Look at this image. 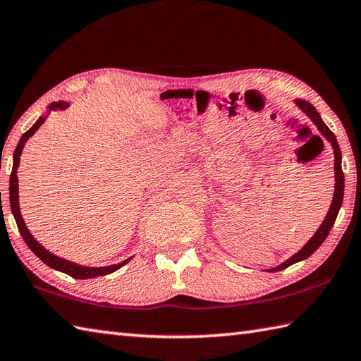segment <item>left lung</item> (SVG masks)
I'll use <instances>...</instances> for the list:
<instances>
[{"label": "left lung", "instance_id": "8db88e82", "mask_svg": "<svg viewBox=\"0 0 361 361\" xmlns=\"http://www.w3.org/2000/svg\"><path fill=\"white\" fill-rule=\"evenodd\" d=\"M296 105L298 109L301 110L305 116H307L313 124H315V127L318 128L319 135L324 137V140L331 144V147L334 150V172H335V186H334V198H332V203L331 206H329V211L326 214V217L323 220V224L319 225V228L315 231V234H313L310 239L305 242L304 247L299 250L298 252H295L293 256L288 257L287 260H283L282 264H279L278 267L274 268H268L267 271L270 273H274V271H281L283 270V268H287L290 265H293L296 262H301V260L310 257L313 252H315L319 247L321 243H323L326 240V237L329 235V233H331V229L335 224L336 220V216H338L340 212V208L343 204V195H344V173H343V169H341V150H340V145H338V141H336L335 135L331 132V128H329L326 124L323 118H321V114L317 111L315 106H313L312 104L309 102H304V101H296ZM319 137V136H318ZM319 141L323 142V140L319 137Z\"/></svg>", "mask_w": 361, "mask_h": 361}]
</instances>
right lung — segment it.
I'll return each instance as SVG.
<instances>
[{
    "instance_id": "1",
    "label": "right lung",
    "mask_w": 361,
    "mask_h": 361,
    "mask_svg": "<svg viewBox=\"0 0 361 361\" xmlns=\"http://www.w3.org/2000/svg\"><path fill=\"white\" fill-rule=\"evenodd\" d=\"M71 106V102H66V101H59V102H52L48 105V110H46L44 114H42L40 118L37 119L35 124L30 127L27 132L20 137L17 149L13 152V166H12V173H11V185H9V197H11V209L13 214V219L17 221V226H18V231L23 237V240L26 242L27 247L30 248V251L34 252V255L44 262L48 267L54 268V270L57 271H62L65 274H70L71 278L74 279H91V278H97V276H105V274H110L113 271L119 270L121 267H124L127 262L133 259L128 257L126 260H122L119 264H113V265H106V267H85V265H79V264H74L71 260H66L63 257H59L56 255H52L51 251L46 250L40 242H37L35 237L30 234V231L27 229L26 224H25V219L21 216V211H20V194H18V176H17V171H18V166H20V157L23 153V149H25V144L29 140L30 136H32L43 122L48 119L49 113L51 111H57V110H66Z\"/></svg>"
}]
</instances>
